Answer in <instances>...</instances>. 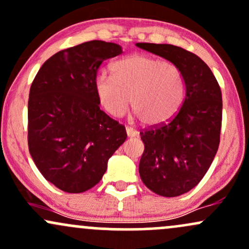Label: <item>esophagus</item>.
Listing matches in <instances>:
<instances>
[{"mask_svg":"<svg viewBox=\"0 0 249 249\" xmlns=\"http://www.w3.org/2000/svg\"><path fill=\"white\" fill-rule=\"evenodd\" d=\"M126 135H127V137H138V132L137 131H136L135 129H132V127H129V126H126Z\"/></svg>","mask_w":249,"mask_h":249,"instance_id":"obj_1","label":"esophagus"}]
</instances>
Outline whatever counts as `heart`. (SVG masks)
Masks as SVG:
<instances>
[{
  "instance_id": "heart-1",
  "label": "heart",
  "mask_w": 249,
  "mask_h": 249,
  "mask_svg": "<svg viewBox=\"0 0 249 249\" xmlns=\"http://www.w3.org/2000/svg\"><path fill=\"white\" fill-rule=\"evenodd\" d=\"M112 74L94 76L98 99L112 117L124 116L131 103L135 116L149 126L173 120L185 99V78L177 65L145 54H132L114 62Z\"/></svg>"
}]
</instances>
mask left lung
I'll return each instance as SVG.
<instances>
[{
  "label": "left lung",
  "mask_w": 249,
  "mask_h": 249,
  "mask_svg": "<svg viewBox=\"0 0 249 249\" xmlns=\"http://www.w3.org/2000/svg\"><path fill=\"white\" fill-rule=\"evenodd\" d=\"M136 46L177 65L185 78V99L176 117L141 132L142 181L157 195L175 197L198 184L216 155L222 122L221 89L206 62L191 52L165 43Z\"/></svg>",
  "instance_id": "left-lung-1"
}]
</instances>
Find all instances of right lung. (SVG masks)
Instances as JSON below:
<instances>
[{
	"mask_svg": "<svg viewBox=\"0 0 249 249\" xmlns=\"http://www.w3.org/2000/svg\"><path fill=\"white\" fill-rule=\"evenodd\" d=\"M117 43L93 40L51 56L35 75L28 100V147L42 176L66 193H83L105 174L126 139L125 126L100 110L94 76Z\"/></svg>",
	"mask_w": 249,
	"mask_h": 249,
	"instance_id": "obj_1",
	"label": "right lung"
}]
</instances>
